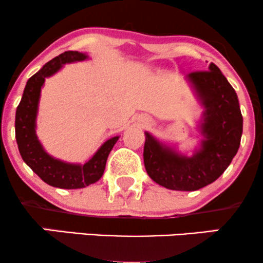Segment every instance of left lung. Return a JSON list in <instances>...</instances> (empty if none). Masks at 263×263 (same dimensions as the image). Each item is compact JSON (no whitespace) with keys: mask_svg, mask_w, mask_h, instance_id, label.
<instances>
[{"mask_svg":"<svg viewBox=\"0 0 263 263\" xmlns=\"http://www.w3.org/2000/svg\"><path fill=\"white\" fill-rule=\"evenodd\" d=\"M200 106L198 132L203 140L192 155L176 144L159 141L144 132L143 162L147 174L171 190L193 192L215 182L237 153L242 136V115L234 87L214 63L208 71L185 77Z\"/></svg>","mask_w":263,"mask_h":263,"instance_id":"8db88e82","label":"left lung"}]
</instances>
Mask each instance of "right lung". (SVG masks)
<instances>
[{
	"mask_svg": "<svg viewBox=\"0 0 263 263\" xmlns=\"http://www.w3.org/2000/svg\"><path fill=\"white\" fill-rule=\"evenodd\" d=\"M89 59L86 53L68 52L62 53L45 64L38 73L27 81L22 99L16 111V140L21 157L31 170L43 182L55 188L80 189L98 182L102 177L106 165L107 157L120 136L108 138L93 153L90 159L81 163H69L54 158L38 140L37 115L41 100V91L45 79L53 77L65 64L84 62Z\"/></svg>",
	"mask_w": 263,
	"mask_h": 263,
	"instance_id": "1",
	"label": "right lung"
}]
</instances>
